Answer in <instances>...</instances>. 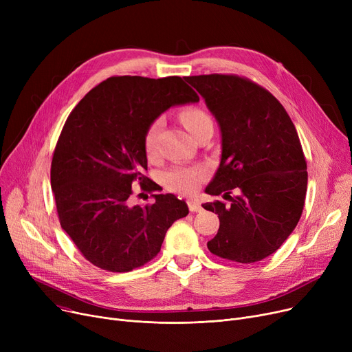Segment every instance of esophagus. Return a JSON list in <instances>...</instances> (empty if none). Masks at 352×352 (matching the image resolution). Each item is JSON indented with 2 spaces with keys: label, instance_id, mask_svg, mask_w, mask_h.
<instances>
[{
  "label": "esophagus",
  "instance_id": "esophagus-1",
  "mask_svg": "<svg viewBox=\"0 0 352 352\" xmlns=\"http://www.w3.org/2000/svg\"><path fill=\"white\" fill-rule=\"evenodd\" d=\"M188 208H190L191 212H199L202 210L201 204H199L198 201H195V199H190L188 201Z\"/></svg>",
  "mask_w": 352,
  "mask_h": 352
}]
</instances>
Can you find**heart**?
Segmentation results:
<instances>
[{"label":"heart","instance_id":"heart-1","mask_svg":"<svg viewBox=\"0 0 352 352\" xmlns=\"http://www.w3.org/2000/svg\"><path fill=\"white\" fill-rule=\"evenodd\" d=\"M179 118L194 138L206 126L212 125V121L206 111L195 107L184 109ZM162 125H164V120L162 117H158L146 129L145 138H144V148L148 157H153L157 153V140ZM207 177H208V170L204 165H174L171 168L162 173L161 181L166 188L174 192L191 194L198 188V186L202 181L207 179Z\"/></svg>","mask_w":352,"mask_h":352}]
</instances>
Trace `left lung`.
<instances>
[{
  "label": "left lung",
  "mask_w": 352,
  "mask_h": 352,
  "mask_svg": "<svg viewBox=\"0 0 352 352\" xmlns=\"http://www.w3.org/2000/svg\"><path fill=\"white\" fill-rule=\"evenodd\" d=\"M187 81L221 128V162L206 192L231 201L202 206L219 218L207 247L228 261H261L283 245L304 210L308 173L297 129L281 102L245 77L208 74Z\"/></svg>",
  "instance_id": "8db88e82"
}]
</instances>
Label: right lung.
I'll return each mask as SVG.
<instances>
[{"label": "right lung", "mask_w": 352, "mask_h": 352, "mask_svg": "<svg viewBox=\"0 0 352 352\" xmlns=\"http://www.w3.org/2000/svg\"><path fill=\"white\" fill-rule=\"evenodd\" d=\"M197 101L181 77L122 76L92 88L71 111L54 150L51 188L61 228L92 265L111 272L142 267L174 221L188 214L173 194H154L145 207H133L129 197L135 181L155 191L144 175L148 126L170 107Z\"/></svg>", "instance_id": "obj_1"}]
</instances>
